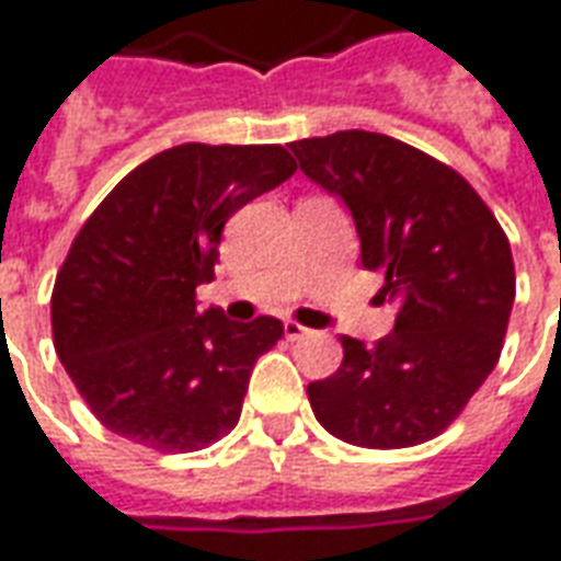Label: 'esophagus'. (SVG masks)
Here are the masks:
<instances>
[{
    "label": "esophagus",
    "mask_w": 561,
    "mask_h": 561,
    "mask_svg": "<svg viewBox=\"0 0 561 561\" xmlns=\"http://www.w3.org/2000/svg\"><path fill=\"white\" fill-rule=\"evenodd\" d=\"M284 335H287L289 341H299V337L311 335V329H305L301 323H293V320H287V323H284Z\"/></svg>",
    "instance_id": "obj_1"
}]
</instances>
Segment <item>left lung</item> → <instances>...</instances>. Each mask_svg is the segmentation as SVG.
<instances>
[{
    "label": "left lung",
    "mask_w": 561,
    "mask_h": 561,
    "mask_svg": "<svg viewBox=\"0 0 561 561\" xmlns=\"http://www.w3.org/2000/svg\"><path fill=\"white\" fill-rule=\"evenodd\" d=\"M289 150L351 210L380 301H399L375 347L341 337V368L308 383L313 416L356 447L435 438L499 363L516 293L507 236L462 174L399 138L344 129Z\"/></svg>",
    "instance_id": "8db88e82"
}]
</instances>
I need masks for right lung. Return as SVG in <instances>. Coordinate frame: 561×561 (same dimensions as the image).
<instances>
[{
	"instance_id": "right-lung-1",
	"label": "right lung",
	"mask_w": 561,
	"mask_h": 561,
	"mask_svg": "<svg viewBox=\"0 0 561 561\" xmlns=\"http://www.w3.org/2000/svg\"><path fill=\"white\" fill-rule=\"evenodd\" d=\"M280 145H178L123 178L81 226L54 284V347L114 435L193 453L236 428L250 371L284 323L198 311L226 220L280 186Z\"/></svg>"
}]
</instances>
